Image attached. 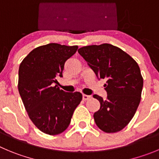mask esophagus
Masks as SVG:
<instances>
[{
  "label": "esophagus",
  "mask_w": 159,
  "mask_h": 159,
  "mask_svg": "<svg viewBox=\"0 0 159 159\" xmlns=\"http://www.w3.org/2000/svg\"><path fill=\"white\" fill-rule=\"evenodd\" d=\"M90 98H91V96H88V95L83 94V96H82L83 100H89Z\"/></svg>",
  "instance_id": "obj_1"
}]
</instances>
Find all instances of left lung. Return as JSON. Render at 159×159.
Segmentation results:
<instances>
[{
  "label": "left lung",
  "mask_w": 159,
  "mask_h": 159,
  "mask_svg": "<svg viewBox=\"0 0 159 159\" xmlns=\"http://www.w3.org/2000/svg\"><path fill=\"white\" fill-rule=\"evenodd\" d=\"M78 53L98 78L106 79V100L94 95L100 103L95 112L96 125L107 133L126 126L140 104L143 80L137 63L125 52L110 44L84 46Z\"/></svg>",
  "instance_id": "1"
}]
</instances>
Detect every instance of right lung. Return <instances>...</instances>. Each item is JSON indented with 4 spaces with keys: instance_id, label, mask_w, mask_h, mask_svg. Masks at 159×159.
Instances as JSON below:
<instances>
[{
    "instance_id": "add662e5",
    "label": "right lung",
    "mask_w": 159,
    "mask_h": 159,
    "mask_svg": "<svg viewBox=\"0 0 159 159\" xmlns=\"http://www.w3.org/2000/svg\"><path fill=\"white\" fill-rule=\"evenodd\" d=\"M78 48L50 43L33 49L19 65L18 89L25 109L37 128L46 134L65 131L82 100L79 92L66 93L54 85Z\"/></svg>"
}]
</instances>
